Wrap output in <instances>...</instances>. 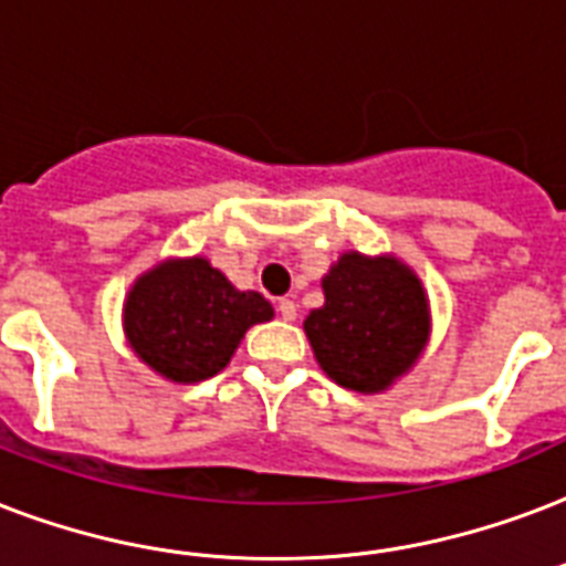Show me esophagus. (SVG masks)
I'll return each instance as SVG.
<instances>
[{"label": "esophagus", "instance_id": "esophagus-1", "mask_svg": "<svg viewBox=\"0 0 566 566\" xmlns=\"http://www.w3.org/2000/svg\"><path fill=\"white\" fill-rule=\"evenodd\" d=\"M279 314H282V319L293 323V319H296V302H293V300H279Z\"/></svg>", "mask_w": 566, "mask_h": 566}]
</instances>
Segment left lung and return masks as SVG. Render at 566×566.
Listing matches in <instances>:
<instances>
[{"instance_id":"obj_1","label":"left lung","mask_w":566,"mask_h":566,"mask_svg":"<svg viewBox=\"0 0 566 566\" xmlns=\"http://www.w3.org/2000/svg\"><path fill=\"white\" fill-rule=\"evenodd\" d=\"M323 293L326 305L305 317V335L337 385L376 394L420 358L429 302L396 258L346 252L323 279Z\"/></svg>"}]
</instances>
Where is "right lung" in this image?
Segmentation results:
<instances>
[{
  "label": "right lung",
  "instance_id": "1",
  "mask_svg": "<svg viewBox=\"0 0 566 566\" xmlns=\"http://www.w3.org/2000/svg\"><path fill=\"white\" fill-rule=\"evenodd\" d=\"M273 317L255 291H238L205 258L167 261L140 275L126 300L137 358L172 381H202L229 364L249 326Z\"/></svg>",
  "mask_w": 566,
  "mask_h": 566
}]
</instances>
